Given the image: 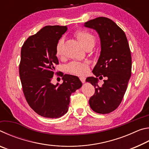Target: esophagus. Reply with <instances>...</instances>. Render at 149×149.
I'll use <instances>...</instances> for the list:
<instances>
[{
  "mask_svg": "<svg viewBox=\"0 0 149 149\" xmlns=\"http://www.w3.org/2000/svg\"><path fill=\"white\" fill-rule=\"evenodd\" d=\"M79 79L81 80V81L82 83H85V77H80Z\"/></svg>",
  "mask_w": 149,
  "mask_h": 149,
  "instance_id": "1",
  "label": "esophagus"
}]
</instances>
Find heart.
Listing matches in <instances>:
<instances>
[{"label":"heart","mask_w":149,"mask_h":149,"mask_svg":"<svg viewBox=\"0 0 149 149\" xmlns=\"http://www.w3.org/2000/svg\"><path fill=\"white\" fill-rule=\"evenodd\" d=\"M74 35L84 48L90 45H94L95 40V37L88 31L84 29L77 30L74 33ZM62 44V39H60L57 42L56 46V55L57 56H60L61 55ZM67 70L72 74L78 75H84L89 71V65L85 62H72L67 65Z\"/></svg>","instance_id":"heart-1"}]
</instances>
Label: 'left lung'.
<instances>
[{
	"label": "left lung",
	"instance_id": "obj_1",
	"mask_svg": "<svg viewBox=\"0 0 149 149\" xmlns=\"http://www.w3.org/2000/svg\"><path fill=\"white\" fill-rule=\"evenodd\" d=\"M84 26L95 29L100 39L101 51L93 70L94 77L86 79L95 88L89 105L94 112L108 114L119 107L132 75V56L124 31L105 17L89 20ZM105 77L104 84L98 86L97 77Z\"/></svg>",
	"mask_w": 149,
	"mask_h": 149
}]
</instances>
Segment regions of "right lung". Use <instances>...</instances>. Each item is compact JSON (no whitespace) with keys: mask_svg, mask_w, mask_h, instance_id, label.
<instances>
[{"mask_svg":"<svg viewBox=\"0 0 149 149\" xmlns=\"http://www.w3.org/2000/svg\"><path fill=\"white\" fill-rule=\"evenodd\" d=\"M67 26H47L29 37L21 50L19 77L27 103L37 114L58 118L68 112L72 93L82 86L75 75L60 74L63 83H51L58 64L56 46Z\"/></svg>","mask_w":149,"mask_h":149,"instance_id":"add662e5","label":"right lung"}]
</instances>
